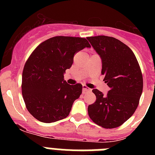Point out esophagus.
<instances>
[{"label":"esophagus","mask_w":155,"mask_h":155,"mask_svg":"<svg viewBox=\"0 0 155 155\" xmlns=\"http://www.w3.org/2000/svg\"><path fill=\"white\" fill-rule=\"evenodd\" d=\"M90 91V88L87 87V86L83 85V87H82V92L84 94V93L87 92V91Z\"/></svg>","instance_id":"esophagus-1"}]
</instances>
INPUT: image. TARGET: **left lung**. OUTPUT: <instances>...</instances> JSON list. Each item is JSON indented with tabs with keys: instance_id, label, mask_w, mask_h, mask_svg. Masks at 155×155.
Here are the masks:
<instances>
[{
	"instance_id": "8db88e82",
	"label": "left lung",
	"mask_w": 155,
	"mask_h": 155,
	"mask_svg": "<svg viewBox=\"0 0 155 155\" xmlns=\"http://www.w3.org/2000/svg\"><path fill=\"white\" fill-rule=\"evenodd\" d=\"M102 59V74L110 87L106 95L93 89L96 101L88 105V116L94 124L116 128L134 114L143 91V76L136 57L124 42L110 36L87 37Z\"/></svg>"
}]
</instances>
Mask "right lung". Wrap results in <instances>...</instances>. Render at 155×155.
<instances>
[{
    "mask_svg": "<svg viewBox=\"0 0 155 155\" xmlns=\"http://www.w3.org/2000/svg\"><path fill=\"white\" fill-rule=\"evenodd\" d=\"M85 47L91 46L84 38L55 36L31 53L23 69L21 91L27 109L36 120L50 124L69 115L82 84L70 85L64 74L73 64L74 55Z\"/></svg>",
    "mask_w": 155,
    "mask_h": 155,
    "instance_id": "1",
    "label": "right lung"
}]
</instances>
